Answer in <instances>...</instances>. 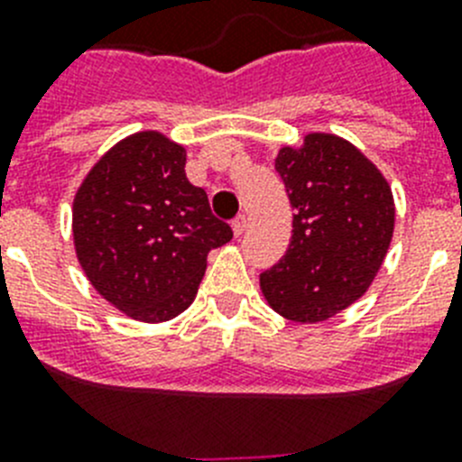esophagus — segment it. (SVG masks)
<instances>
[{"mask_svg":"<svg viewBox=\"0 0 462 462\" xmlns=\"http://www.w3.org/2000/svg\"><path fill=\"white\" fill-rule=\"evenodd\" d=\"M234 236L236 238H240V236L245 234V228H247V217H245V215H238V217L234 219Z\"/></svg>","mask_w":462,"mask_h":462,"instance_id":"esophagus-1","label":"esophagus"}]
</instances>
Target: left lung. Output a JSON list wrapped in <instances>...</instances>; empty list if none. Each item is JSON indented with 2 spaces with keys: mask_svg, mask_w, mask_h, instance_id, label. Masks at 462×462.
Instances as JSON below:
<instances>
[{
  "mask_svg": "<svg viewBox=\"0 0 462 462\" xmlns=\"http://www.w3.org/2000/svg\"><path fill=\"white\" fill-rule=\"evenodd\" d=\"M275 169L293 215L287 254L261 273V293L280 317L319 324L354 305L382 268L395 226L389 180L336 134H305L284 145Z\"/></svg>",
  "mask_w": 462,
  "mask_h": 462,
  "instance_id": "left-lung-1",
  "label": "left lung"
}]
</instances>
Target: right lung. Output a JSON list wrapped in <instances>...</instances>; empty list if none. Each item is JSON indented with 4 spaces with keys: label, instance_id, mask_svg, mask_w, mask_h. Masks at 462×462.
Segmentation results:
<instances>
[{
    "label": "right lung",
    "instance_id": "obj_1",
    "mask_svg": "<svg viewBox=\"0 0 462 462\" xmlns=\"http://www.w3.org/2000/svg\"><path fill=\"white\" fill-rule=\"evenodd\" d=\"M187 150L145 129L97 159L73 196V250L116 310L162 324L194 303L208 254L234 238L185 175Z\"/></svg>",
    "mask_w": 462,
    "mask_h": 462
}]
</instances>
